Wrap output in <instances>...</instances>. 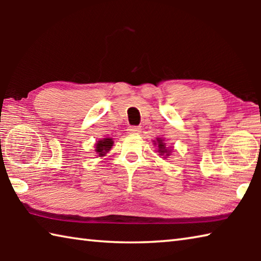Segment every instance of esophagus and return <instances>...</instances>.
I'll return each instance as SVG.
<instances>
[{
	"label": "esophagus",
	"mask_w": 261,
	"mask_h": 261,
	"mask_svg": "<svg viewBox=\"0 0 261 261\" xmlns=\"http://www.w3.org/2000/svg\"><path fill=\"white\" fill-rule=\"evenodd\" d=\"M127 132H129L130 135H138L140 132V127L139 126H130L129 129H127Z\"/></svg>",
	"instance_id": "esophagus-1"
}]
</instances>
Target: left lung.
I'll list each match as a JSON object with an SVG mask.
<instances>
[{
  "label": "left lung",
  "mask_w": 261,
  "mask_h": 261,
  "mask_svg": "<svg viewBox=\"0 0 261 261\" xmlns=\"http://www.w3.org/2000/svg\"><path fill=\"white\" fill-rule=\"evenodd\" d=\"M153 145L158 147L156 151L160 153V155H163V158L165 159L169 156L170 154L173 153V147L167 146L165 143V138H160V137H158L156 140H153Z\"/></svg>",
  "instance_id": "obj_1"
}]
</instances>
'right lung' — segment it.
Masks as SVG:
<instances>
[{
    "mask_svg": "<svg viewBox=\"0 0 261 261\" xmlns=\"http://www.w3.org/2000/svg\"><path fill=\"white\" fill-rule=\"evenodd\" d=\"M114 145V140L110 137H106L103 139H99L96 140V143L94 145L95 149L94 151L98 154V156L102 158L107 155V153L110 151V148L113 147Z\"/></svg>",
    "mask_w": 261,
    "mask_h": 261,
    "instance_id": "add662e5",
    "label": "right lung"
}]
</instances>
